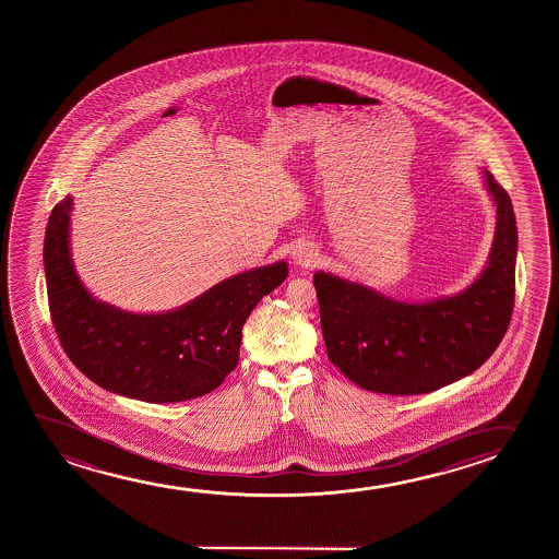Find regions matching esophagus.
I'll list each match as a JSON object with an SVG mask.
<instances>
[{"label": "esophagus", "instance_id": "obj_1", "mask_svg": "<svg viewBox=\"0 0 559 559\" xmlns=\"http://www.w3.org/2000/svg\"><path fill=\"white\" fill-rule=\"evenodd\" d=\"M314 258H317V253H313V250H309V248H298L296 252H294V260H296V263H299V265H306V267H309V265H313Z\"/></svg>", "mask_w": 559, "mask_h": 559}]
</instances>
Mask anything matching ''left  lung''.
<instances>
[{"label":"left lung","instance_id":"1","mask_svg":"<svg viewBox=\"0 0 559 559\" xmlns=\"http://www.w3.org/2000/svg\"><path fill=\"white\" fill-rule=\"evenodd\" d=\"M497 235L489 265L467 290L429 304H403L329 273L313 278L326 355L362 390L420 395L472 374L495 353L512 321L518 227L512 200L492 174Z\"/></svg>","mask_w":559,"mask_h":559}]
</instances>
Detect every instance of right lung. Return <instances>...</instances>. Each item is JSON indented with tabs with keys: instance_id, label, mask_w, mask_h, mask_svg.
<instances>
[{
	"instance_id": "1",
	"label": "right lung",
	"mask_w": 559,
	"mask_h": 559,
	"mask_svg": "<svg viewBox=\"0 0 559 559\" xmlns=\"http://www.w3.org/2000/svg\"><path fill=\"white\" fill-rule=\"evenodd\" d=\"M70 210L67 197L49 215L44 263L55 332L78 370L103 390L146 403H179L219 388L237 367L248 314L284 283L288 265L240 273L169 313H123L80 283L70 261Z\"/></svg>"
}]
</instances>
